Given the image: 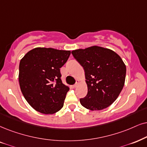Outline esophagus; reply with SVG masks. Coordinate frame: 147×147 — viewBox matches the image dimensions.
Here are the masks:
<instances>
[{
    "label": "esophagus",
    "instance_id": "esophagus-1",
    "mask_svg": "<svg viewBox=\"0 0 147 147\" xmlns=\"http://www.w3.org/2000/svg\"><path fill=\"white\" fill-rule=\"evenodd\" d=\"M79 81H76V83H75V84L73 85V87H77V85H79Z\"/></svg>",
    "mask_w": 147,
    "mask_h": 147
}]
</instances>
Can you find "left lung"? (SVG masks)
<instances>
[{
    "label": "left lung",
    "instance_id": "left-lung-1",
    "mask_svg": "<svg viewBox=\"0 0 147 147\" xmlns=\"http://www.w3.org/2000/svg\"><path fill=\"white\" fill-rule=\"evenodd\" d=\"M72 54L84 68L88 88L87 96L80 99L81 105L100 111L112 105L125 83L126 67L119 55L98 46L75 50Z\"/></svg>",
    "mask_w": 147,
    "mask_h": 147
}]
</instances>
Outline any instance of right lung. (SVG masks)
Here are the masks:
<instances>
[{
    "mask_svg": "<svg viewBox=\"0 0 147 147\" xmlns=\"http://www.w3.org/2000/svg\"><path fill=\"white\" fill-rule=\"evenodd\" d=\"M70 55V51L36 47L20 60V89L26 101L36 111L53 114L63 107L69 87L63 84L60 68Z\"/></svg>",
    "mask_w": 147,
    "mask_h": 147,
    "instance_id": "obj_1",
    "label": "right lung"
}]
</instances>
